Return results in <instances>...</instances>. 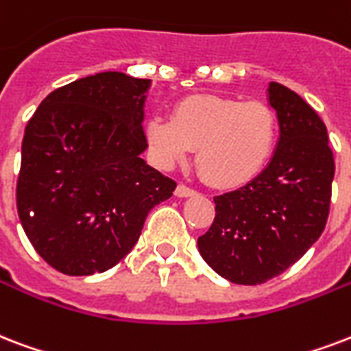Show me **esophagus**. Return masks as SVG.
Instances as JSON below:
<instances>
[{
  "label": "esophagus",
  "instance_id": "1",
  "mask_svg": "<svg viewBox=\"0 0 351 351\" xmlns=\"http://www.w3.org/2000/svg\"><path fill=\"white\" fill-rule=\"evenodd\" d=\"M175 195L176 197H180V199H186V197H193V195H197V191L191 189V187L184 186V184H178L175 189Z\"/></svg>",
  "mask_w": 351,
  "mask_h": 351
}]
</instances>
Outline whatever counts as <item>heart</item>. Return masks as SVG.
Instances as JSON below:
<instances>
[{
  "label": "heart",
  "mask_w": 351,
  "mask_h": 351,
  "mask_svg": "<svg viewBox=\"0 0 351 351\" xmlns=\"http://www.w3.org/2000/svg\"><path fill=\"white\" fill-rule=\"evenodd\" d=\"M276 112L263 101L195 95L182 99L171 119L152 116L145 136L164 167H173L195 149L200 176L217 187L247 184L265 169L278 145Z\"/></svg>",
  "instance_id": "1"
}]
</instances>
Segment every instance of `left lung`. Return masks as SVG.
Returning a JSON list of instances; mask_svg holds the SVG:
<instances>
[{
	"label": "left lung",
	"mask_w": 351,
	"mask_h": 351,
	"mask_svg": "<svg viewBox=\"0 0 351 351\" xmlns=\"http://www.w3.org/2000/svg\"><path fill=\"white\" fill-rule=\"evenodd\" d=\"M280 138L271 162L247 186L213 197L215 221L199 252L219 276L258 285L315 245L330 213L335 162L324 121L283 84L267 88Z\"/></svg>",
	"instance_id": "left-lung-1"
}]
</instances>
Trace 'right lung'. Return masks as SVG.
Masks as SVG:
<instances>
[{
    "label": "right lung",
    "instance_id": "obj_1",
    "mask_svg": "<svg viewBox=\"0 0 351 351\" xmlns=\"http://www.w3.org/2000/svg\"><path fill=\"white\" fill-rule=\"evenodd\" d=\"M152 80L103 71L51 92L21 143L18 215L34 250L68 276L112 269L176 182L141 158Z\"/></svg>",
    "mask_w": 351,
    "mask_h": 351
}]
</instances>
